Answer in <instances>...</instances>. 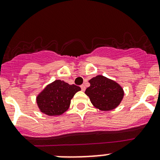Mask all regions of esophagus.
<instances>
[{
    "label": "esophagus",
    "mask_w": 160,
    "mask_h": 160,
    "mask_svg": "<svg viewBox=\"0 0 160 160\" xmlns=\"http://www.w3.org/2000/svg\"><path fill=\"white\" fill-rule=\"evenodd\" d=\"M80 88H81V90H82V91H84L85 90H86V88H85V86L84 85H81V86H80Z\"/></svg>",
    "instance_id": "esophagus-1"
}]
</instances>
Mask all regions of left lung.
I'll use <instances>...</instances> for the list:
<instances>
[{"label": "left lung", "instance_id": "left-lung-1", "mask_svg": "<svg viewBox=\"0 0 160 160\" xmlns=\"http://www.w3.org/2000/svg\"><path fill=\"white\" fill-rule=\"evenodd\" d=\"M90 86L85 90L93 107L108 111L116 108L124 98L123 88L111 79L98 75L89 80Z\"/></svg>", "mask_w": 160, "mask_h": 160}]
</instances>
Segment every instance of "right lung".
Returning <instances> with one entry per match:
<instances>
[{
    "instance_id": "1",
    "label": "right lung",
    "mask_w": 160,
    "mask_h": 160,
    "mask_svg": "<svg viewBox=\"0 0 160 160\" xmlns=\"http://www.w3.org/2000/svg\"><path fill=\"white\" fill-rule=\"evenodd\" d=\"M80 90L81 88L78 86L70 85L63 80H54L37 94L38 110L49 116L62 115L68 111L71 100Z\"/></svg>"
}]
</instances>
